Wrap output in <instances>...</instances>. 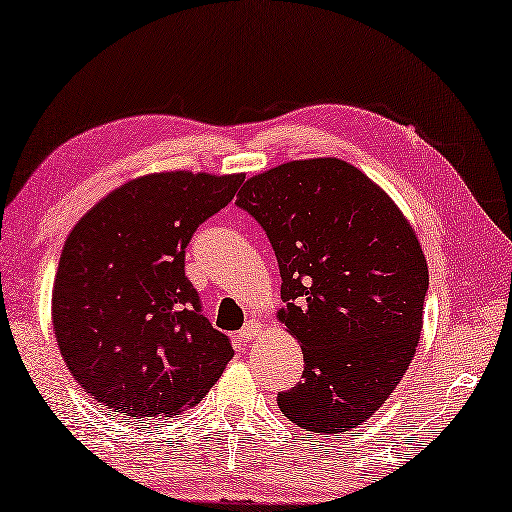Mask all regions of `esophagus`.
Instances as JSON below:
<instances>
[{
  "mask_svg": "<svg viewBox=\"0 0 512 512\" xmlns=\"http://www.w3.org/2000/svg\"><path fill=\"white\" fill-rule=\"evenodd\" d=\"M258 335H263V322L261 320H249L245 326H242V338L245 340H254Z\"/></svg>",
  "mask_w": 512,
  "mask_h": 512,
  "instance_id": "obj_1",
  "label": "esophagus"
}]
</instances>
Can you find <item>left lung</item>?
I'll use <instances>...</instances> for the list:
<instances>
[{
    "label": "left lung",
    "mask_w": 512,
    "mask_h": 512,
    "mask_svg": "<svg viewBox=\"0 0 512 512\" xmlns=\"http://www.w3.org/2000/svg\"><path fill=\"white\" fill-rule=\"evenodd\" d=\"M236 204L256 217L281 272L279 322L299 340L304 374L276 404L313 433L356 429L415 356L429 267L388 192L340 158L276 165Z\"/></svg>",
    "instance_id": "8db88e82"
}]
</instances>
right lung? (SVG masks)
Instances as JSON below:
<instances>
[{"label":"right lung","instance_id":"right-lung-1","mask_svg":"<svg viewBox=\"0 0 512 512\" xmlns=\"http://www.w3.org/2000/svg\"><path fill=\"white\" fill-rule=\"evenodd\" d=\"M245 174L156 172L127 181L74 224L52 290L67 370L88 395L136 420L204 399L233 356L201 315L186 247L236 197Z\"/></svg>","mask_w":512,"mask_h":512}]
</instances>
